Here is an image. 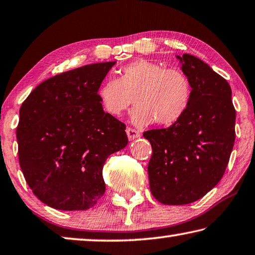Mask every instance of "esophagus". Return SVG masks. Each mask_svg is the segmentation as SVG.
<instances>
[{
	"label": "esophagus",
	"mask_w": 255,
	"mask_h": 255,
	"mask_svg": "<svg viewBox=\"0 0 255 255\" xmlns=\"http://www.w3.org/2000/svg\"><path fill=\"white\" fill-rule=\"evenodd\" d=\"M126 132H127V136L129 140H132L137 138V137H139V132L136 130V129H132V128H127L126 129Z\"/></svg>",
	"instance_id": "obj_1"
}]
</instances>
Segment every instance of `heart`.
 I'll use <instances>...</instances> for the list:
<instances>
[{"label": "heart", "mask_w": 255, "mask_h": 255, "mask_svg": "<svg viewBox=\"0 0 255 255\" xmlns=\"http://www.w3.org/2000/svg\"><path fill=\"white\" fill-rule=\"evenodd\" d=\"M104 111L119 117L135 102L131 123L143 127L156 123L171 126L183 118L192 100L188 77L177 68L139 59L121 68L120 78L111 77L98 92Z\"/></svg>", "instance_id": "heart-1"}]
</instances>
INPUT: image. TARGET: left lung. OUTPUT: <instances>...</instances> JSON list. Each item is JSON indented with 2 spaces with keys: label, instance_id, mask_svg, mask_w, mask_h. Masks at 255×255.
<instances>
[{
  "label": "left lung",
  "instance_id": "obj_1",
  "mask_svg": "<svg viewBox=\"0 0 255 255\" xmlns=\"http://www.w3.org/2000/svg\"><path fill=\"white\" fill-rule=\"evenodd\" d=\"M192 86L183 118L143 136L152 145L149 189L162 204L183 205L203 197L219 183L235 142L232 88L212 68L191 54L177 55Z\"/></svg>",
  "mask_w": 255,
  "mask_h": 255
}]
</instances>
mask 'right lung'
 Masks as SVG:
<instances>
[{
  "mask_svg": "<svg viewBox=\"0 0 255 255\" xmlns=\"http://www.w3.org/2000/svg\"><path fill=\"white\" fill-rule=\"evenodd\" d=\"M116 61L87 64L39 84L23 101L17 127L19 163L48 207L77 211L106 192L109 155L128 144L126 126L106 113L98 92Z\"/></svg>",
  "mask_w": 255,
  "mask_h": 255,
  "instance_id": "1",
  "label": "right lung"
}]
</instances>
